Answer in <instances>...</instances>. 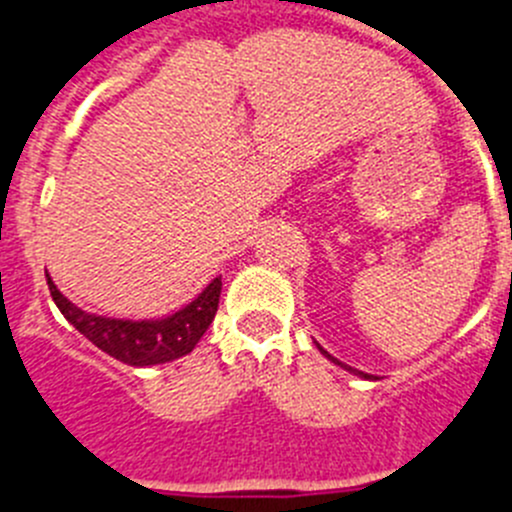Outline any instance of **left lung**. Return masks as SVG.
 I'll use <instances>...</instances> for the list:
<instances>
[{
    "label": "left lung",
    "instance_id": "left-lung-1",
    "mask_svg": "<svg viewBox=\"0 0 512 512\" xmlns=\"http://www.w3.org/2000/svg\"><path fill=\"white\" fill-rule=\"evenodd\" d=\"M318 348H321V346H318ZM321 353H323V356H328V358H331V361H336V358H333V356H331V353H328V351H323V348H321ZM336 364H338V366H343V364H341V361H336ZM343 369L353 371V374H358V376H364V379H374V376L364 374V371H356V369H351V366H343Z\"/></svg>",
    "mask_w": 512,
    "mask_h": 512
}]
</instances>
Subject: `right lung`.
<instances>
[{"instance_id":"1","label":"right lung","mask_w":512,"mask_h":512,"mask_svg":"<svg viewBox=\"0 0 512 512\" xmlns=\"http://www.w3.org/2000/svg\"><path fill=\"white\" fill-rule=\"evenodd\" d=\"M47 288L68 323H73L100 351L128 366H156L194 351L217 315L222 278H214L197 295V300H191L174 315H166L159 321H118V318L85 313L55 288L50 275H47Z\"/></svg>"}]
</instances>
